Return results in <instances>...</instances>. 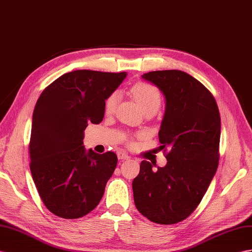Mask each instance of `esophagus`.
<instances>
[{
  "label": "esophagus",
  "mask_w": 252,
  "mask_h": 252,
  "mask_svg": "<svg viewBox=\"0 0 252 252\" xmlns=\"http://www.w3.org/2000/svg\"><path fill=\"white\" fill-rule=\"evenodd\" d=\"M118 158L120 160H125V159H130V157H128L126 153L120 151V152H118Z\"/></svg>",
  "instance_id": "34e87169"
}]
</instances>
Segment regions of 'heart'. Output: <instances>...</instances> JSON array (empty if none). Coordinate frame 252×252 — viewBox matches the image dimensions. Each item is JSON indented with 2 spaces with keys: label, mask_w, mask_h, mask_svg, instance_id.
Listing matches in <instances>:
<instances>
[{
  "label": "heart",
  "mask_w": 252,
  "mask_h": 252,
  "mask_svg": "<svg viewBox=\"0 0 252 252\" xmlns=\"http://www.w3.org/2000/svg\"><path fill=\"white\" fill-rule=\"evenodd\" d=\"M132 94L135 99L138 101L140 106L146 112L157 113L160 105H162V94L158 92L157 87L151 84L139 83L132 87ZM119 93L113 92L109 94L104 101V112L106 114H112L117 106L119 101Z\"/></svg>",
  "instance_id": "1"
}]
</instances>
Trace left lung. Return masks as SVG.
Wrapping results in <instances>:
<instances>
[{"label": "left lung", "instance_id": "left-lung-1", "mask_svg": "<svg viewBox=\"0 0 252 252\" xmlns=\"http://www.w3.org/2000/svg\"><path fill=\"white\" fill-rule=\"evenodd\" d=\"M141 77L165 96L158 139L160 149L166 147L169 151L167 164L157 170H152L150 162L140 163L138 176L132 183L134 202L149 220L173 224L196 210L215 176L220 115L213 94L189 73L163 70Z\"/></svg>", "mask_w": 252, "mask_h": 252}]
</instances>
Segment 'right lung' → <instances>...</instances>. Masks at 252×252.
<instances>
[{
  "mask_svg": "<svg viewBox=\"0 0 252 252\" xmlns=\"http://www.w3.org/2000/svg\"><path fill=\"white\" fill-rule=\"evenodd\" d=\"M126 72L76 70L43 90L34 108L30 168L38 193L54 215L75 219L92 212L117 166V156L85 150L84 131L104 117V101Z\"/></svg>",
  "mask_w": 252,
  "mask_h": 252,
  "instance_id": "obj_1",
  "label": "right lung"
}]
</instances>
